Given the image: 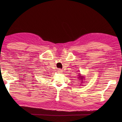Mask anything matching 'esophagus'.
I'll return each mask as SVG.
<instances>
[{
	"label": "esophagus",
	"mask_w": 122,
	"mask_h": 122,
	"mask_svg": "<svg viewBox=\"0 0 122 122\" xmlns=\"http://www.w3.org/2000/svg\"><path fill=\"white\" fill-rule=\"evenodd\" d=\"M58 73H61L62 72V70L61 69H58Z\"/></svg>",
	"instance_id": "1"
}]
</instances>
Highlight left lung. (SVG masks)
<instances>
[{
  "label": "left lung",
  "instance_id": "1",
  "mask_svg": "<svg viewBox=\"0 0 122 122\" xmlns=\"http://www.w3.org/2000/svg\"><path fill=\"white\" fill-rule=\"evenodd\" d=\"M78 78H80V79H81L83 80L82 79L83 78V77H81V76H79V77H78Z\"/></svg>",
  "mask_w": 122,
  "mask_h": 122
}]
</instances>
